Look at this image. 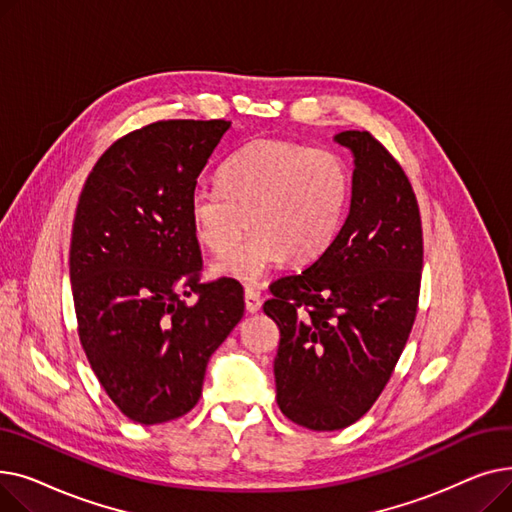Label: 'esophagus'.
I'll return each mask as SVG.
<instances>
[{
    "label": "esophagus",
    "mask_w": 512,
    "mask_h": 512,
    "mask_svg": "<svg viewBox=\"0 0 512 512\" xmlns=\"http://www.w3.org/2000/svg\"><path fill=\"white\" fill-rule=\"evenodd\" d=\"M245 305H247L249 313H257L261 309V297L257 290H253V288L245 290Z\"/></svg>",
    "instance_id": "obj_1"
}]
</instances>
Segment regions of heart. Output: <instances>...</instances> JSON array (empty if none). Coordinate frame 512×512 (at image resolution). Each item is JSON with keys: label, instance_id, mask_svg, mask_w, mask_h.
<instances>
[{"label": "heart", "instance_id": "b5f03b06", "mask_svg": "<svg viewBox=\"0 0 512 512\" xmlns=\"http://www.w3.org/2000/svg\"><path fill=\"white\" fill-rule=\"evenodd\" d=\"M348 197L340 155L286 139H257L240 147L222 168L220 182L199 184L188 199L195 236L215 255L218 276L245 284L261 280L282 257L309 263L328 249ZM252 220L249 221L248 218Z\"/></svg>", "mask_w": 512, "mask_h": 512}]
</instances>
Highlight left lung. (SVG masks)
Here are the masks:
<instances>
[{"mask_svg": "<svg viewBox=\"0 0 512 512\" xmlns=\"http://www.w3.org/2000/svg\"><path fill=\"white\" fill-rule=\"evenodd\" d=\"M334 141L355 157L338 234L305 272L270 286L263 311L280 328V411L313 432L361 419L378 400L417 315L423 232L413 186L367 130Z\"/></svg>", "mask_w": 512, "mask_h": 512, "instance_id": "left-lung-1", "label": "left lung"}]
</instances>
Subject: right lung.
I'll use <instances>...</instances> for the list:
<instances>
[{"mask_svg":"<svg viewBox=\"0 0 512 512\" xmlns=\"http://www.w3.org/2000/svg\"><path fill=\"white\" fill-rule=\"evenodd\" d=\"M228 128L161 120L134 130L99 157L78 199L70 282L80 344L107 396L141 425L197 405L209 357L245 313L236 280L199 282L188 213Z\"/></svg>","mask_w":512,"mask_h":512,"instance_id":"right-lung-1","label":"right lung"}]
</instances>
